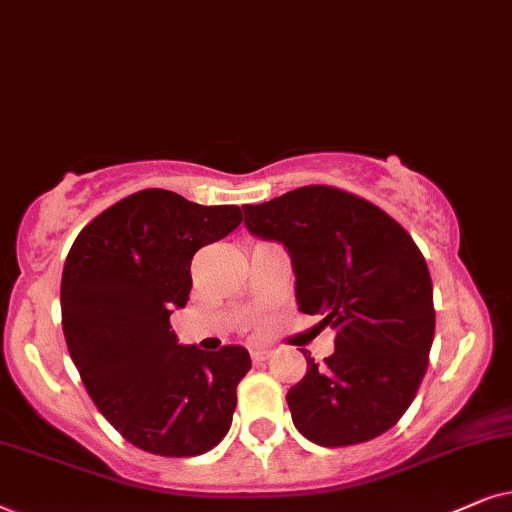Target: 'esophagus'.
<instances>
[{
    "mask_svg": "<svg viewBox=\"0 0 512 512\" xmlns=\"http://www.w3.org/2000/svg\"><path fill=\"white\" fill-rule=\"evenodd\" d=\"M250 358H252V363H264V360L271 358V351H267V349H250Z\"/></svg>",
    "mask_w": 512,
    "mask_h": 512,
    "instance_id": "esophagus-1",
    "label": "esophagus"
}]
</instances>
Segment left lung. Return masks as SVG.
<instances>
[{"mask_svg":"<svg viewBox=\"0 0 512 512\" xmlns=\"http://www.w3.org/2000/svg\"><path fill=\"white\" fill-rule=\"evenodd\" d=\"M245 227L288 248L302 313H323L335 353L288 391L297 431L323 447L367 442L398 424L428 367L435 309L426 260L374 203L327 185L245 206Z\"/></svg>","mask_w":512,"mask_h":512,"instance_id":"obj_1","label":"left lung"}]
</instances>
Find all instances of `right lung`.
I'll use <instances>...</instances> for the list:
<instances>
[{"label":"right lung","mask_w":512,"mask_h":512,"mask_svg":"<svg viewBox=\"0 0 512 512\" xmlns=\"http://www.w3.org/2000/svg\"><path fill=\"white\" fill-rule=\"evenodd\" d=\"M241 220L238 206L142 189L88 222L65 260L60 309L79 377L102 417L149 454H206L231 426L248 351L177 344L170 313L187 304L196 250Z\"/></svg>","instance_id":"right-lung-1"}]
</instances>
